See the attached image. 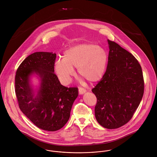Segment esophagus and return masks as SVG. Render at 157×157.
<instances>
[{
    "label": "esophagus",
    "mask_w": 157,
    "mask_h": 157,
    "mask_svg": "<svg viewBox=\"0 0 157 157\" xmlns=\"http://www.w3.org/2000/svg\"><path fill=\"white\" fill-rule=\"evenodd\" d=\"M86 91V90L85 88H83L80 87L79 89H78V92H79V94H84Z\"/></svg>",
    "instance_id": "1"
}]
</instances>
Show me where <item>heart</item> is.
<instances>
[{"label": "heart", "mask_w": 157, "mask_h": 157, "mask_svg": "<svg viewBox=\"0 0 157 157\" xmlns=\"http://www.w3.org/2000/svg\"><path fill=\"white\" fill-rule=\"evenodd\" d=\"M107 61L108 55L103 48L92 44H81L66 50L63 59L55 62V70L64 85L70 83L75 74L74 67L80 77L95 83L102 78Z\"/></svg>", "instance_id": "1"}]
</instances>
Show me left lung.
<instances>
[{"instance_id":"1","label":"left lung","mask_w":157,"mask_h":157,"mask_svg":"<svg viewBox=\"0 0 157 157\" xmlns=\"http://www.w3.org/2000/svg\"><path fill=\"white\" fill-rule=\"evenodd\" d=\"M108 42L106 69L92 92L97 98L96 120L105 128L114 129L132 118L143 98L144 82L135 57L116 43Z\"/></svg>"}]
</instances>
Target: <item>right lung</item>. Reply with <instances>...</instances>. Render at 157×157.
<instances>
[{"mask_svg": "<svg viewBox=\"0 0 157 157\" xmlns=\"http://www.w3.org/2000/svg\"><path fill=\"white\" fill-rule=\"evenodd\" d=\"M56 53L38 52L29 55L18 67L15 93L19 108L36 127L54 132L68 121L72 104L78 96L77 87L61 85L54 73ZM33 73L39 75L41 85L36 98L29 84Z\"/></svg>", "mask_w": 157, "mask_h": 157, "instance_id": "obj_1", "label": "right lung"}]
</instances>
